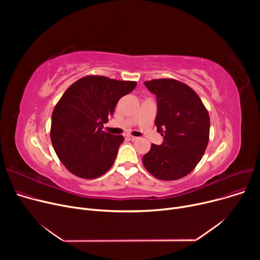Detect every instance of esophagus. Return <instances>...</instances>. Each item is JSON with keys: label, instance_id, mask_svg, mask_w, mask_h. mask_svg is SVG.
<instances>
[{"label": "esophagus", "instance_id": "34e87169", "mask_svg": "<svg viewBox=\"0 0 260 260\" xmlns=\"http://www.w3.org/2000/svg\"><path fill=\"white\" fill-rule=\"evenodd\" d=\"M126 138H127L128 140H132V141L138 140V137H135V136H133V135H127V136H126Z\"/></svg>", "mask_w": 260, "mask_h": 260}]
</instances>
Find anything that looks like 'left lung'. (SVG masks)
Here are the masks:
<instances>
[{
  "label": "left lung",
  "mask_w": 260,
  "mask_h": 260,
  "mask_svg": "<svg viewBox=\"0 0 260 260\" xmlns=\"http://www.w3.org/2000/svg\"><path fill=\"white\" fill-rule=\"evenodd\" d=\"M156 94L155 120L163 136L161 145L152 144L142 162L157 179L177 180L192 172L206 152L210 139V116L194 89L175 79L144 82Z\"/></svg>",
  "instance_id": "obj_1"
}]
</instances>
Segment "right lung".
I'll use <instances>...</instances> for the list:
<instances>
[{"label":"right lung","mask_w":260,"mask_h":260,"mask_svg":"<svg viewBox=\"0 0 260 260\" xmlns=\"http://www.w3.org/2000/svg\"><path fill=\"white\" fill-rule=\"evenodd\" d=\"M136 85L135 81L90 75L63 93L51 115L50 139L58 158L72 174L94 179L112 168L124 138L102 127L120 98Z\"/></svg>","instance_id":"add662e5"}]
</instances>
